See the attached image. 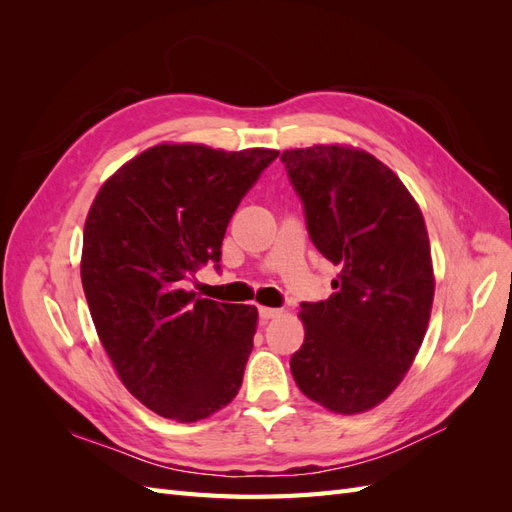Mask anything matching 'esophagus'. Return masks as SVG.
<instances>
[{
    "instance_id": "1",
    "label": "esophagus",
    "mask_w": 512,
    "mask_h": 512,
    "mask_svg": "<svg viewBox=\"0 0 512 512\" xmlns=\"http://www.w3.org/2000/svg\"><path fill=\"white\" fill-rule=\"evenodd\" d=\"M258 312H260V318H262V320H271V318H277V316H280V314H282V309H275V307H260Z\"/></svg>"
}]
</instances>
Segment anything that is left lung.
Returning a JSON list of instances; mask_svg holds the SVG:
<instances>
[{"mask_svg": "<svg viewBox=\"0 0 512 512\" xmlns=\"http://www.w3.org/2000/svg\"><path fill=\"white\" fill-rule=\"evenodd\" d=\"M309 237L339 267L327 301L301 303L303 346L290 371L335 414L389 397L423 344L436 277L423 213L393 170L350 145L282 153Z\"/></svg>", "mask_w": 512, "mask_h": 512, "instance_id": "1", "label": "left lung"}]
</instances>
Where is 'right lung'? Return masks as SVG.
<instances>
[{
    "mask_svg": "<svg viewBox=\"0 0 512 512\" xmlns=\"http://www.w3.org/2000/svg\"><path fill=\"white\" fill-rule=\"evenodd\" d=\"M277 156L162 143L91 203L81 256L91 320L123 386L170 421L196 423L241 389L258 309L200 299L185 280L218 267L232 213Z\"/></svg>",
    "mask_w": 512,
    "mask_h": 512,
    "instance_id": "obj_1",
    "label": "right lung"
}]
</instances>
